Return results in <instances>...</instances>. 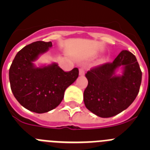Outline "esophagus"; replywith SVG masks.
<instances>
[{
    "mask_svg": "<svg viewBox=\"0 0 150 150\" xmlns=\"http://www.w3.org/2000/svg\"><path fill=\"white\" fill-rule=\"evenodd\" d=\"M79 75H80V76H84V75H85V71H84V69H83V68H80V69H79Z\"/></svg>",
    "mask_w": 150,
    "mask_h": 150,
    "instance_id": "1",
    "label": "esophagus"
}]
</instances>
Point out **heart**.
<instances>
[{
    "mask_svg": "<svg viewBox=\"0 0 150 150\" xmlns=\"http://www.w3.org/2000/svg\"><path fill=\"white\" fill-rule=\"evenodd\" d=\"M105 59H104V60H102V62H105Z\"/></svg>",
    "mask_w": 150,
    "mask_h": 150,
    "instance_id": "1",
    "label": "heart"
}]
</instances>
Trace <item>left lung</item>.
<instances>
[{
    "mask_svg": "<svg viewBox=\"0 0 150 150\" xmlns=\"http://www.w3.org/2000/svg\"><path fill=\"white\" fill-rule=\"evenodd\" d=\"M121 69V74L116 72ZM86 107L99 117L109 118L126 110L139 92L142 72L136 57L122 50L112 63L94 67L86 74Z\"/></svg>",
    "mask_w": 150,
    "mask_h": 150,
    "instance_id": "1",
    "label": "left lung"
}]
</instances>
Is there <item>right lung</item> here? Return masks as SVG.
<instances>
[{
  "instance_id": "add662e5",
  "label": "right lung",
  "mask_w": 150,
  "mask_h": 150,
  "mask_svg": "<svg viewBox=\"0 0 150 150\" xmlns=\"http://www.w3.org/2000/svg\"><path fill=\"white\" fill-rule=\"evenodd\" d=\"M52 46V42L37 41L16 55L9 71L13 94L18 103L31 112L44 113L60 104L66 88L76 81L79 70L64 71L55 62L36 66L34 62Z\"/></svg>"
}]
</instances>
